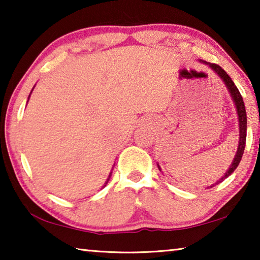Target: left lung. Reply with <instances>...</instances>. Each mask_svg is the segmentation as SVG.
Returning a JSON list of instances; mask_svg holds the SVG:
<instances>
[{"mask_svg": "<svg viewBox=\"0 0 260 260\" xmlns=\"http://www.w3.org/2000/svg\"><path fill=\"white\" fill-rule=\"evenodd\" d=\"M203 63L208 64L209 67L212 69L213 71L217 73L220 78L222 79V81L225 82L227 89L230 90L232 99H233V101H234V103H235L237 116H239V125H240V142H239V147H237V152H236V155H235L234 160H233L231 167H230V169H228V171L225 173V175H223V177L220 179L219 181L213 183L212 186H210V188H212L213 186H215V184L222 182L226 178L230 177V175L233 172H234V171L236 170V167L239 166V164H240L241 158H242V156H243V152H244L245 141H246V112H245V107H244L243 99H242V95L240 94L239 89H237V87L235 86V83L233 82L231 77L228 76V74L225 71H223L222 68H220L219 65L213 64V63H208V61H203ZM158 169H159V171H161L159 165H158Z\"/></svg>", "mask_w": 260, "mask_h": 260, "instance_id": "1", "label": "left lung"}]
</instances>
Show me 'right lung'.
I'll list each match as a JSON object with an SVG mask.
<instances>
[{"mask_svg":"<svg viewBox=\"0 0 260 260\" xmlns=\"http://www.w3.org/2000/svg\"><path fill=\"white\" fill-rule=\"evenodd\" d=\"M112 170H113V169H112ZM111 174H112V171H111V172H110V174H109V178L107 179V181H105V184H104V187H105V186H107V183L109 182V180H110V178H111Z\"/></svg>","mask_w":260,"mask_h":260,"instance_id":"obj_1","label":"right lung"}]
</instances>
